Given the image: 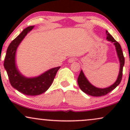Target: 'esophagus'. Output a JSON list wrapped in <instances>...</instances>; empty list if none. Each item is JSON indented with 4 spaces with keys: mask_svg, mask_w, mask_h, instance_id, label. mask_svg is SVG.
Masks as SVG:
<instances>
[{
    "mask_svg": "<svg viewBox=\"0 0 130 130\" xmlns=\"http://www.w3.org/2000/svg\"><path fill=\"white\" fill-rule=\"evenodd\" d=\"M76 58L73 57H70V59H68V62H69V63H72V62H74Z\"/></svg>",
    "mask_w": 130,
    "mask_h": 130,
    "instance_id": "1",
    "label": "esophagus"
}]
</instances>
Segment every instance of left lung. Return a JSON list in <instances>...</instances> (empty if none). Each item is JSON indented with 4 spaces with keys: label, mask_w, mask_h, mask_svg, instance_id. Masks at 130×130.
<instances>
[{
    "label": "left lung",
    "mask_w": 130,
    "mask_h": 130,
    "mask_svg": "<svg viewBox=\"0 0 130 130\" xmlns=\"http://www.w3.org/2000/svg\"><path fill=\"white\" fill-rule=\"evenodd\" d=\"M106 34L107 35V40L114 43V45L116 47V51H117V55L120 63V71H119V76H118L117 79L114 84L108 88H105V89H99V88L94 87L88 81L86 77H85L83 71L81 70L78 76V78H77V83H78L79 87L84 93L93 96H104V95H107L110 92L112 91L120 83L122 79V75H123V67L125 64V58L124 56H123L121 46L116 40H114V38L112 37V35L107 30L106 31Z\"/></svg>",
    "instance_id": "left-lung-1"
}]
</instances>
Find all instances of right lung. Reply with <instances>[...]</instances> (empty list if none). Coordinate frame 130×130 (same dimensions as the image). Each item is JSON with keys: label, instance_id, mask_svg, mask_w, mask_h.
I'll use <instances>...</instances> for the list:
<instances>
[{"label": "right lung", "instance_id": "obj_1", "mask_svg": "<svg viewBox=\"0 0 130 130\" xmlns=\"http://www.w3.org/2000/svg\"><path fill=\"white\" fill-rule=\"evenodd\" d=\"M34 26H29L24 29L15 39L8 46L4 60L5 67L9 80L11 86L21 93L27 95H38L45 92L53 83L57 72L60 67L52 68L40 75L34 78H26L21 75L15 65V54L19 44L25 36Z\"/></svg>", "mask_w": 130, "mask_h": 130}]
</instances>
